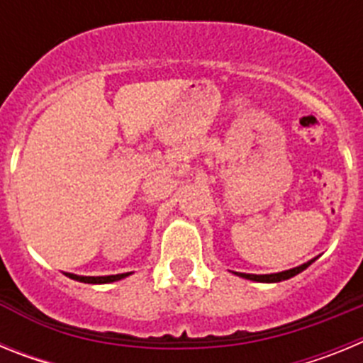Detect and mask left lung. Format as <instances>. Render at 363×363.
<instances>
[{"mask_svg": "<svg viewBox=\"0 0 363 363\" xmlns=\"http://www.w3.org/2000/svg\"><path fill=\"white\" fill-rule=\"evenodd\" d=\"M313 262L314 259H311V262L300 265V267L289 269V271H284V272H274V274H243V272H236V274H240L242 278H247V280H255V281H281V280H289V278L296 277L298 272L306 271Z\"/></svg>", "mask_w": 363, "mask_h": 363, "instance_id": "8db88e82", "label": "left lung"}]
</instances>
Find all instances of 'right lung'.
I'll return each instance as SVG.
<instances>
[{
    "mask_svg": "<svg viewBox=\"0 0 363 363\" xmlns=\"http://www.w3.org/2000/svg\"><path fill=\"white\" fill-rule=\"evenodd\" d=\"M67 277L72 278V280L83 281V284H108V281H116L129 277V272L127 274H114V277H78V274H67Z\"/></svg>",
    "mask_w": 363,
    "mask_h": 363,
    "instance_id": "right-lung-1",
    "label": "right lung"
}]
</instances>
